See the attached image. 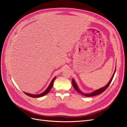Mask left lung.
Wrapping results in <instances>:
<instances>
[{
	"label": "left lung",
	"mask_w": 127,
	"mask_h": 127,
	"mask_svg": "<svg viewBox=\"0 0 127 127\" xmlns=\"http://www.w3.org/2000/svg\"><path fill=\"white\" fill-rule=\"evenodd\" d=\"M116 69H115V70H114V72L113 74V75H112V77H111V79L110 80V81L109 82V83L106 84V85H105V86H104L103 87H102V88H99V89H98V90H96V91H94V92H92V93H83V92H82L81 91H80V90L79 89L75 81V80L73 79H72V86H73V87H74V88H75V89L79 93L82 94L83 95L85 96L91 97V96H94L97 95H98V94H100L101 93H102V92H103L106 89V88L109 87V86L110 85V83H111V82H112V79H113L114 75V74H115V72H116Z\"/></svg>",
	"instance_id": "obj_1"
}]
</instances>
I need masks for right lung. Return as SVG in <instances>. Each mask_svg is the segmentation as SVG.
<instances>
[{"mask_svg": "<svg viewBox=\"0 0 127 127\" xmlns=\"http://www.w3.org/2000/svg\"><path fill=\"white\" fill-rule=\"evenodd\" d=\"M56 78V76H55L54 78H53V79L52 80V81L51 82L50 84V85H49V86L48 87V88L46 89L45 91H44L43 92H42V93L39 94H30V93H26V92H24V93L27 95L29 96L30 97H34V98H38V97H40L42 96H43L47 94L49 92H50V91L51 90V89L52 88V86H53V82H54Z\"/></svg>", "mask_w": 127, "mask_h": 127, "instance_id": "add662e5", "label": "right lung"}]
</instances>
